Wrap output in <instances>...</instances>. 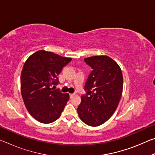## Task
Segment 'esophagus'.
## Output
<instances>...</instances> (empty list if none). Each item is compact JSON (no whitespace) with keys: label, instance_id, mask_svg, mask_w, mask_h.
Segmentation results:
<instances>
[{"label":"esophagus","instance_id":"1","mask_svg":"<svg viewBox=\"0 0 155 155\" xmlns=\"http://www.w3.org/2000/svg\"><path fill=\"white\" fill-rule=\"evenodd\" d=\"M75 95V94H70V98H72L73 96H74Z\"/></svg>","mask_w":155,"mask_h":155}]
</instances>
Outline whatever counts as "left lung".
<instances>
[{"instance_id": "left-lung-1", "label": "left lung", "mask_w": 155, "mask_h": 155, "mask_svg": "<svg viewBox=\"0 0 155 155\" xmlns=\"http://www.w3.org/2000/svg\"><path fill=\"white\" fill-rule=\"evenodd\" d=\"M84 61L92 68L85 85L77 112L81 120L91 127L107 121L116 110L123 89L122 70L108 56H94Z\"/></svg>"}]
</instances>
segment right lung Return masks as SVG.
<instances>
[{
	"mask_svg": "<svg viewBox=\"0 0 155 155\" xmlns=\"http://www.w3.org/2000/svg\"><path fill=\"white\" fill-rule=\"evenodd\" d=\"M71 60L41 50L25 63L20 78L21 93L26 108L40 122L55 121L69 100V94L51 87L59 83L57 76Z\"/></svg>",
	"mask_w": 155,
	"mask_h": 155,
	"instance_id": "obj_1",
	"label": "right lung"
}]
</instances>
